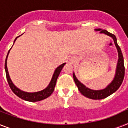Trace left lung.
<instances>
[{"label":"left lung","mask_w":128,"mask_h":128,"mask_svg":"<svg viewBox=\"0 0 128 128\" xmlns=\"http://www.w3.org/2000/svg\"><path fill=\"white\" fill-rule=\"evenodd\" d=\"M96 31H99L100 34H104L108 36L111 37L113 39L115 46L117 48L118 53V60L117 66L116 70V74L114 76L113 80L104 89L98 90H92L86 87L84 84L79 81L77 79L76 75L73 72V78H74L75 84H76L79 91L82 95L88 98H90L92 100H101L104 99L109 96L113 93H114L121 86L122 83L123 82L124 78V74H125V68H124V57L122 55V52L121 49L118 46L117 43V39L115 35L113 34L108 32L106 30H102L101 28L95 29Z\"/></svg>","instance_id":"8db88e82"}]
</instances>
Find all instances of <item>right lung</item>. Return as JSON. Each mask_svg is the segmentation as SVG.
<instances>
[{
	"label": "right lung",
	"mask_w": 128,
	"mask_h": 128,
	"mask_svg": "<svg viewBox=\"0 0 128 128\" xmlns=\"http://www.w3.org/2000/svg\"><path fill=\"white\" fill-rule=\"evenodd\" d=\"M21 35H20L19 36H20ZM19 36L16 37L15 38L14 41V44L15 41L17 39V38H18ZM11 49V48H10ZM10 50H9L8 54H7L6 58V60H5V64H4V68H5V72H6V79L7 81H8V83L9 84V86L10 88V89L12 90V91L14 92V93L18 96L20 98L24 100H26V101L28 102H38L40 101V100H42L46 99L48 97H49L51 94H52V92H54V88H55V86L56 84V80H57V78H58L59 74H60L61 70L63 68L64 66L66 64V63H63L61 65L57 67L56 68V70H54V74H53V76H52V78L50 80V83L48 84V86L45 88V89L41 90V91L39 92H26L22 91L19 88L16 86L14 84H13V82H12L10 78V76H9L8 71V68H7V58H8V56L9 52H10Z\"/></svg>",
	"instance_id": "1"
}]
</instances>
